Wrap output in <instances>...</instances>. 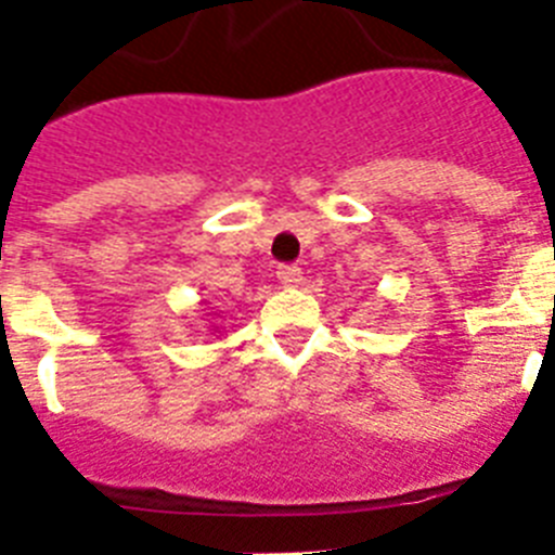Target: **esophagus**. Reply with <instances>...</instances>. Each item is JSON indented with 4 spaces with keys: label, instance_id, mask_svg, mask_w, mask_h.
<instances>
[{
    "label": "esophagus",
    "instance_id": "esophagus-1",
    "mask_svg": "<svg viewBox=\"0 0 555 555\" xmlns=\"http://www.w3.org/2000/svg\"><path fill=\"white\" fill-rule=\"evenodd\" d=\"M278 281L286 288H297L302 283V269L300 267H281L278 269Z\"/></svg>",
    "mask_w": 555,
    "mask_h": 555
}]
</instances>
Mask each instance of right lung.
Here are the masks:
<instances>
[{
	"instance_id": "1",
	"label": "right lung",
	"mask_w": 555,
	"mask_h": 555,
	"mask_svg": "<svg viewBox=\"0 0 555 555\" xmlns=\"http://www.w3.org/2000/svg\"><path fill=\"white\" fill-rule=\"evenodd\" d=\"M214 333H217V331H214Z\"/></svg>"
}]
</instances>
